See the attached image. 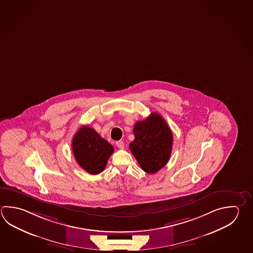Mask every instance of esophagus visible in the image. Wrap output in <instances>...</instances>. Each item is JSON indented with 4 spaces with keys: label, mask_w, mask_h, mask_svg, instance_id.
Listing matches in <instances>:
<instances>
[{
    "label": "esophagus",
    "mask_w": 253,
    "mask_h": 253,
    "mask_svg": "<svg viewBox=\"0 0 253 253\" xmlns=\"http://www.w3.org/2000/svg\"><path fill=\"white\" fill-rule=\"evenodd\" d=\"M116 146H117L118 148H121V149H123V148H124V141H122V140H119V141H117V142H116Z\"/></svg>",
    "instance_id": "esophagus-1"
}]
</instances>
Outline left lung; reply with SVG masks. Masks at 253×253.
<instances>
[{
    "label": "left lung",
    "mask_w": 253,
    "mask_h": 253,
    "mask_svg": "<svg viewBox=\"0 0 253 253\" xmlns=\"http://www.w3.org/2000/svg\"><path fill=\"white\" fill-rule=\"evenodd\" d=\"M133 141L129 143L138 165L148 173H155L167 165L172 147V130L157 113L138 121L133 128Z\"/></svg>",
    "instance_id": "8db88e82"
}]
</instances>
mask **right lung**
<instances>
[{
	"label": "right lung",
	"instance_id": "1",
	"mask_svg": "<svg viewBox=\"0 0 253 253\" xmlns=\"http://www.w3.org/2000/svg\"><path fill=\"white\" fill-rule=\"evenodd\" d=\"M72 151L81 168L98 174L104 171L114 148L93 128L82 126L72 139Z\"/></svg>",
	"mask_w": 253,
	"mask_h": 253
}]
</instances>
